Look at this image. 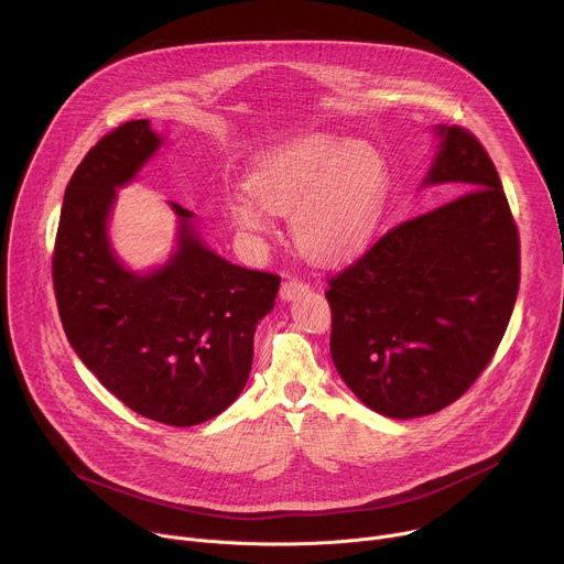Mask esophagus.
<instances>
[{
    "mask_svg": "<svg viewBox=\"0 0 564 564\" xmlns=\"http://www.w3.org/2000/svg\"><path fill=\"white\" fill-rule=\"evenodd\" d=\"M307 290H310V285L303 283L301 279H288V281H283L279 294H281V299L290 301V299H294V296H299V294H303V292H307Z\"/></svg>",
    "mask_w": 564,
    "mask_h": 564,
    "instance_id": "obj_1",
    "label": "esophagus"
}]
</instances>
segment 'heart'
I'll use <instances>...</instances> for the list:
<instances>
[{
	"instance_id": "heart-1",
	"label": "heart",
	"mask_w": 564,
	"mask_h": 564,
	"mask_svg": "<svg viewBox=\"0 0 564 564\" xmlns=\"http://www.w3.org/2000/svg\"><path fill=\"white\" fill-rule=\"evenodd\" d=\"M388 170L368 142L303 138L259 160L250 189L229 196L227 214L248 238L272 231L270 212L290 216L296 246L314 259H341L375 229Z\"/></svg>"
}]
</instances>
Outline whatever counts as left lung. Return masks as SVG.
I'll use <instances>...</instances> for the list:
<instances>
[{"label": "left lung", "mask_w": 564, "mask_h": 564, "mask_svg": "<svg viewBox=\"0 0 564 564\" xmlns=\"http://www.w3.org/2000/svg\"><path fill=\"white\" fill-rule=\"evenodd\" d=\"M424 185L451 203L379 236L328 281L330 355L346 386L392 420L437 413L494 359L520 288V236L487 149L437 127Z\"/></svg>", "instance_id": "8db88e82"}]
</instances>
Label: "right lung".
Instances as JSON below:
<instances>
[{"label": "right lung", "mask_w": 564, "mask_h": 564, "mask_svg": "<svg viewBox=\"0 0 564 564\" xmlns=\"http://www.w3.org/2000/svg\"><path fill=\"white\" fill-rule=\"evenodd\" d=\"M160 142L149 120H129L89 149L64 192L53 288L68 344L109 392L147 420L196 426L246 388L257 324L281 276L207 250L178 203V250L163 268L135 274L116 259L107 238L116 189Z\"/></svg>", "instance_id": "1"}]
</instances>
